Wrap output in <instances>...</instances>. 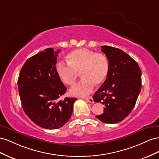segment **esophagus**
Masks as SVG:
<instances>
[{"instance_id": "34e87169", "label": "esophagus", "mask_w": 159, "mask_h": 159, "mask_svg": "<svg viewBox=\"0 0 159 159\" xmlns=\"http://www.w3.org/2000/svg\"><path fill=\"white\" fill-rule=\"evenodd\" d=\"M85 100L90 103H94V100H93L92 97H89L88 98H86Z\"/></svg>"}]
</instances>
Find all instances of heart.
<instances>
[{
	"label": "heart",
	"instance_id": "obj_1",
	"mask_svg": "<svg viewBox=\"0 0 159 159\" xmlns=\"http://www.w3.org/2000/svg\"><path fill=\"white\" fill-rule=\"evenodd\" d=\"M66 58L68 63L58 62L56 65L57 74L61 82L73 86L79 73L83 77L70 89L72 96H86L92 91L94 84L100 86L105 82L109 70V63L105 54L80 48L70 52Z\"/></svg>",
	"mask_w": 159,
	"mask_h": 159
}]
</instances>
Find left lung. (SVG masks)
Returning <instances> with one entry per match:
<instances>
[{
  "label": "left lung",
  "mask_w": 159,
  "mask_h": 159,
  "mask_svg": "<svg viewBox=\"0 0 159 159\" xmlns=\"http://www.w3.org/2000/svg\"><path fill=\"white\" fill-rule=\"evenodd\" d=\"M109 70L102 85L94 94L95 102L105 105L102 114L96 117L108 124L124 120L135 106L141 90V71L137 62L122 50L101 46Z\"/></svg>",
  "instance_id": "8db88e82"
}]
</instances>
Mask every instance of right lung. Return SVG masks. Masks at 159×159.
I'll use <instances>...</instances> for the list:
<instances>
[{
	"mask_svg": "<svg viewBox=\"0 0 159 159\" xmlns=\"http://www.w3.org/2000/svg\"><path fill=\"white\" fill-rule=\"evenodd\" d=\"M45 49L28 58L20 70L18 89L22 108L40 127L57 129L71 117L76 98L57 99L66 90L56 72L58 53Z\"/></svg>",
	"mask_w": 159,
	"mask_h": 159,
	"instance_id": "1",
	"label": "right lung"
}]
</instances>
